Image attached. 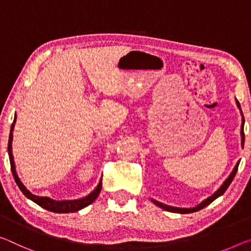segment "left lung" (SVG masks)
I'll return each mask as SVG.
<instances>
[{"instance_id": "obj_1", "label": "left lung", "mask_w": 251, "mask_h": 251, "mask_svg": "<svg viewBox=\"0 0 251 251\" xmlns=\"http://www.w3.org/2000/svg\"><path fill=\"white\" fill-rule=\"evenodd\" d=\"M236 104H237V107L239 108L240 110V114H241V128H240V136H241V147L244 149V144H245V133H244V125H245V118H244V114H242V110H241V107H240V104L239 101L237 100L236 99ZM239 161L237 162V164L234 165L233 170L231 171V173H230V176L226 177V180L222 183L220 188H219L216 192H214L211 197L206 198L205 200H203L201 202V203H199L198 205L193 206V208H178V206H173V205H168L165 203H162V202L160 201H156L154 200V199H151V201L153 202L154 204H156L157 206H160V208H162L163 210H166V211H170V212H176V213H192V212H196V211H199V210L203 209L204 206L209 205L210 203H211L212 201L216 200L217 198L221 197L222 194H224L226 192V190L229 188V185L231 184V182L233 180L234 176H236L237 173V170H238V166H239Z\"/></svg>"}]
</instances>
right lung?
I'll return each instance as SVG.
<instances>
[{
    "mask_svg": "<svg viewBox=\"0 0 251 251\" xmlns=\"http://www.w3.org/2000/svg\"><path fill=\"white\" fill-rule=\"evenodd\" d=\"M15 122H17V115L14 116V121L13 124L11 126V130H10V136H9V144H7V152H9V157H10V164H11V170H12V174H13L14 180L17 182L18 186L20 190L22 191V193L25 196L30 199L31 201H33L34 203H37L38 205L42 206L43 209L49 210L51 212H55V213H69V212H75L79 211L83 208H86L87 205H89L93 203V202L96 200L97 197L99 196L101 190V178L99 180V183L97 184L96 188H95L91 192L88 194V196L80 198V199H75V200H62V201H57L53 200L49 197H39L35 196V194H32L27 190L25 184L20 180V177L18 176L17 170H15V163H14V158H13V154H12V141H13V129H14V125Z\"/></svg>",
    "mask_w": 251,
    "mask_h": 251,
    "instance_id": "1",
    "label": "right lung"
}]
</instances>
